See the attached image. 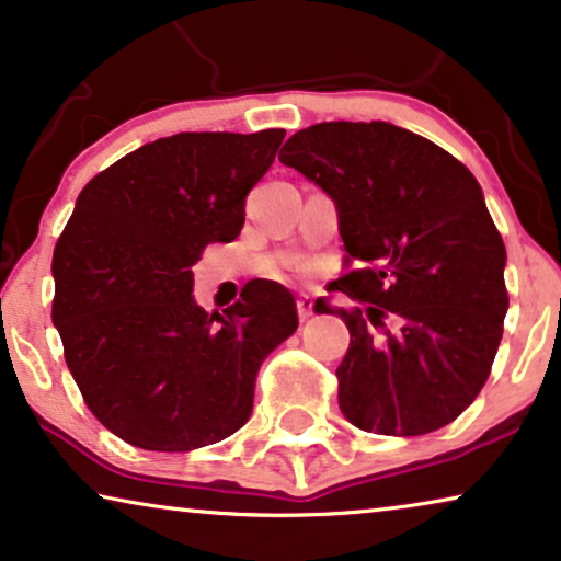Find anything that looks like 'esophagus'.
Segmentation results:
<instances>
[{"label":"esophagus","instance_id":"1","mask_svg":"<svg viewBox=\"0 0 561 561\" xmlns=\"http://www.w3.org/2000/svg\"><path fill=\"white\" fill-rule=\"evenodd\" d=\"M296 309H298V319L306 321L313 313V298L311 296H298L296 298Z\"/></svg>","mask_w":561,"mask_h":561}]
</instances>
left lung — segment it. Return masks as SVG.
I'll return each mask as SVG.
<instances>
[{
	"label": "left lung",
	"instance_id": "1",
	"mask_svg": "<svg viewBox=\"0 0 561 561\" xmlns=\"http://www.w3.org/2000/svg\"><path fill=\"white\" fill-rule=\"evenodd\" d=\"M334 198L359 306L336 367L340 409L363 432L419 436L447 426L485 386L508 311L505 244L480 183L455 156L388 122H321L283 145ZM358 267L352 268L351 263Z\"/></svg>",
	"mask_w": 561,
	"mask_h": 561
}]
</instances>
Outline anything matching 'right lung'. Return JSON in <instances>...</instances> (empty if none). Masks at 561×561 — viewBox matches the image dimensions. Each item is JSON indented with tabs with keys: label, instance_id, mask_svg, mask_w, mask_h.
<instances>
[{
	"label": "right lung",
	"instance_id": "right-lung-1",
	"mask_svg": "<svg viewBox=\"0 0 561 561\" xmlns=\"http://www.w3.org/2000/svg\"><path fill=\"white\" fill-rule=\"evenodd\" d=\"M286 129L181 133L96 173L53 250V324L89 411L127 444L188 451L250 419L263 359L298 327L280 283L225 313L194 304V267L232 242Z\"/></svg>",
	"mask_w": 561,
	"mask_h": 561
}]
</instances>
